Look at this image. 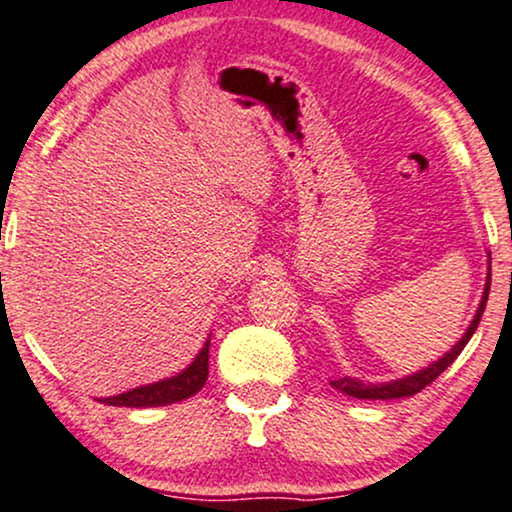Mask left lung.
I'll return each mask as SVG.
<instances>
[{
	"label": "left lung",
	"mask_w": 512,
	"mask_h": 512,
	"mask_svg": "<svg viewBox=\"0 0 512 512\" xmlns=\"http://www.w3.org/2000/svg\"><path fill=\"white\" fill-rule=\"evenodd\" d=\"M489 256V270H486V285H484V292H482V302L477 306V314H474L470 328L465 330V335L455 342L450 350L443 354L441 359H436L434 364L424 366V369L414 371V374L405 376V378H395V381H388V383H366V381H359V378L354 376H342L338 381H330V386L342 390L345 395H350V398H359V400H395V398H410V395L419 393V390L429 386L431 381H436L438 376L443 374V371L448 369L450 364L458 359V354L465 350V345L470 342V338L474 335V330H477L479 321H482V314L486 309V299H489V290H491V254Z\"/></svg>",
	"instance_id": "1"
}]
</instances>
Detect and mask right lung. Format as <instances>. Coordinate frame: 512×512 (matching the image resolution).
I'll return each mask as SVG.
<instances>
[{"label": "right lung", "mask_w": 512, "mask_h": 512, "mask_svg": "<svg viewBox=\"0 0 512 512\" xmlns=\"http://www.w3.org/2000/svg\"><path fill=\"white\" fill-rule=\"evenodd\" d=\"M208 350L210 338L206 340V345L201 347V352L196 354L194 362L186 366L184 371H179V374L148 383V386L126 390V393L112 395V398H102L100 402L114 407H162L191 398V395H196L208 381Z\"/></svg>", "instance_id": "obj_1"}]
</instances>
